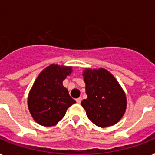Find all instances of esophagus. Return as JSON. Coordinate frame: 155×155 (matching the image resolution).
I'll return each mask as SVG.
<instances>
[{
    "mask_svg": "<svg viewBox=\"0 0 155 155\" xmlns=\"http://www.w3.org/2000/svg\"><path fill=\"white\" fill-rule=\"evenodd\" d=\"M81 101H82V98H81V97H80V98H77V99H76V102H77L78 104L81 103Z\"/></svg>",
    "mask_w": 155,
    "mask_h": 155,
    "instance_id": "1",
    "label": "esophagus"
}]
</instances>
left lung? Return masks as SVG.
<instances>
[{
  "mask_svg": "<svg viewBox=\"0 0 155 155\" xmlns=\"http://www.w3.org/2000/svg\"><path fill=\"white\" fill-rule=\"evenodd\" d=\"M87 99L83 100L88 119L99 127L115 125L126 108V97L113 75L104 68L84 71Z\"/></svg>",
  "mask_w": 155,
  "mask_h": 155,
  "instance_id": "1",
  "label": "left lung"
}]
</instances>
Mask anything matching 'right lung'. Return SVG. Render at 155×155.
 I'll return each instance as SVG.
<instances>
[{"mask_svg":"<svg viewBox=\"0 0 155 155\" xmlns=\"http://www.w3.org/2000/svg\"><path fill=\"white\" fill-rule=\"evenodd\" d=\"M71 72L70 67L51 64L40 73L28 97V107L33 118L43 126H53L71 105L75 103L63 81Z\"/></svg>","mask_w":155,"mask_h":155,"instance_id":"obj_1","label":"right lung"}]
</instances>
